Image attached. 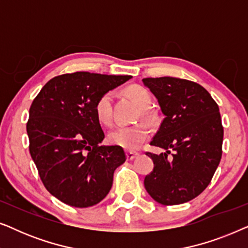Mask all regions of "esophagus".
I'll use <instances>...</instances> for the list:
<instances>
[{"instance_id": "esophagus-1", "label": "esophagus", "mask_w": 248, "mask_h": 248, "mask_svg": "<svg viewBox=\"0 0 248 248\" xmlns=\"http://www.w3.org/2000/svg\"><path fill=\"white\" fill-rule=\"evenodd\" d=\"M139 155V154H137V152H132V151H127L126 152V159L127 160H133V159H135Z\"/></svg>"}]
</instances>
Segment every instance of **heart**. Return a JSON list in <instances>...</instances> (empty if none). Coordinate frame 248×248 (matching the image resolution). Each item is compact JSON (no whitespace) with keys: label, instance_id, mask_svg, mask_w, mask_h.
Returning a JSON list of instances; mask_svg holds the SVG:
<instances>
[{"label":"heart","instance_id":"b5f03b06","mask_svg":"<svg viewBox=\"0 0 248 248\" xmlns=\"http://www.w3.org/2000/svg\"><path fill=\"white\" fill-rule=\"evenodd\" d=\"M125 94L134 101L142 109V115L150 118L148 108L152 104L151 93L142 86H130L125 89ZM113 93L107 91L98 98L94 113L101 124L109 125L111 123V105H113ZM149 134L148 127L144 124L138 123L130 126H117L108 133V142L128 151H134L147 140Z\"/></svg>","mask_w":248,"mask_h":248}]
</instances>
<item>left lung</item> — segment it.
Segmentation results:
<instances>
[{
	"instance_id": "left-lung-1",
	"label": "left lung",
	"mask_w": 248,
	"mask_h": 248,
	"mask_svg": "<svg viewBox=\"0 0 248 248\" xmlns=\"http://www.w3.org/2000/svg\"><path fill=\"white\" fill-rule=\"evenodd\" d=\"M142 82L157 98L164 121L150 142L165 149L155 155L144 187L162 205L188 202L206 188L222 155L219 107L200 84L178 78H147ZM173 150L171 158H168Z\"/></svg>"
}]
</instances>
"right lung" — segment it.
<instances>
[{"instance_id":"right-lung-1","label":"right lung","mask_w":248,"mask_h":248,"mask_svg":"<svg viewBox=\"0 0 248 248\" xmlns=\"http://www.w3.org/2000/svg\"><path fill=\"white\" fill-rule=\"evenodd\" d=\"M131 76L89 72L49 80L29 109V151L50 194L65 204L88 208L106 198L114 171L124 164L117 145H101L105 134L94 113L101 94Z\"/></svg>"}]
</instances>
